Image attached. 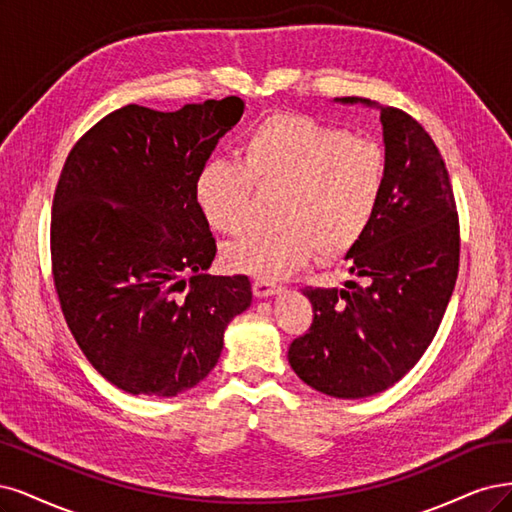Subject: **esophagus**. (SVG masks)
Listing matches in <instances>:
<instances>
[{
  "label": "esophagus",
  "instance_id": "obj_1",
  "mask_svg": "<svg viewBox=\"0 0 512 512\" xmlns=\"http://www.w3.org/2000/svg\"><path fill=\"white\" fill-rule=\"evenodd\" d=\"M280 285H276V283H272V280H255L253 283V293L257 295V298H272V295H276V293H280Z\"/></svg>",
  "mask_w": 512,
  "mask_h": 512
}]
</instances>
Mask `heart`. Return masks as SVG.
<instances>
[{
	"mask_svg": "<svg viewBox=\"0 0 512 512\" xmlns=\"http://www.w3.org/2000/svg\"><path fill=\"white\" fill-rule=\"evenodd\" d=\"M385 155L366 138L295 112L270 114L246 131L238 161L212 159L193 197L212 232L251 225L253 189L272 195L276 225L225 246L229 270L276 278L317 253L338 259L366 236L385 189Z\"/></svg>",
	"mask_w": 512,
	"mask_h": 512,
	"instance_id": "heart-1",
	"label": "heart"
}]
</instances>
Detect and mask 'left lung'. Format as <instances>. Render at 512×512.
Here are the masks:
<instances>
[{
    "mask_svg": "<svg viewBox=\"0 0 512 512\" xmlns=\"http://www.w3.org/2000/svg\"><path fill=\"white\" fill-rule=\"evenodd\" d=\"M334 102L381 112L385 189L344 255L359 285L304 289L315 319L291 342L289 364L308 387L357 400L398 383L434 340L457 280L459 223L449 172L415 119L364 97Z\"/></svg>",
    "mask_w": 512,
    "mask_h": 512,
    "instance_id": "1",
    "label": "left lung"
}]
</instances>
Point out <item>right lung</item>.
<instances>
[{
  "label": "right lung",
  "mask_w": 512,
  "mask_h": 512,
  "mask_svg": "<svg viewBox=\"0 0 512 512\" xmlns=\"http://www.w3.org/2000/svg\"><path fill=\"white\" fill-rule=\"evenodd\" d=\"M244 112L240 97L159 112L114 110L59 176L51 257L80 351L131 395L174 398L217 366L225 329L253 302L249 276H210L197 172Z\"/></svg>",
  "instance_id": "add662e5"
}]
</instances>
